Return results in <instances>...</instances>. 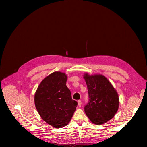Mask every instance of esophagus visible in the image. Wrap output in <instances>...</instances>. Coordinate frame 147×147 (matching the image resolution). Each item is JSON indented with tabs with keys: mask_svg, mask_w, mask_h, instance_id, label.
Returning <instances> with one entry per match:
<instances>
[{
	"mask_svg": "<svg viewBox=\"0 0 147 147\" xmlns=\"http://www.w3.org/2000/svg\"><path fill=\"white\" fill-rule=\"evenodd\" d=\"M82 101H81V100L78 101V106L80 107H81V106H82Z\"/></svg>",
	"mask_w": 147,
	"mask_h": 147,
	"instance_id": "esophagus-1",
	"label": "esophagus"
}]
</instances>
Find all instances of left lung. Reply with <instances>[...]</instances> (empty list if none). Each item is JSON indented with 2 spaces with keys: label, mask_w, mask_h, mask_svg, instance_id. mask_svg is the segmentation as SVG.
<instances>
[{
  "label": "left lung",
  "mask_w": 147,
  "mask_h": 147,
  "mask_svg": "<svg viewBox=\"0 0 147 147\" xmlns=\"http://www.w3.org/2000/svg\"><path fill=\"white\" fill-rule=\"evenodd\" d=\"M87 88L89 102L85 112L95 124H103L111 120L118 111L119 100L117 92L107 78L102 74L83 75Z\"/></svg>",
  "instance_id": "1"
}]
</instances>
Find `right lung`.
I'll use <instances>...</instances> for the list:
<instances>
[{"mask_svg": "<svg viewBox=\"0 0 147 147\" xmlns=\"http://www.w3.org/2000/svg\"><path fill=\"white\" fill-rule=\"evenodd\" d=\"M67 80L64 73L54 72L42 81L35 94V107L40 117L55 128L69 123L78 105L72 99Z\"/></svg>", "mask_w": 147, "mask_h": 147, "instance_id": "obj_1", "label": "right lung"}]
</instances>
